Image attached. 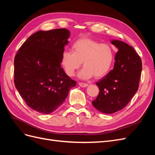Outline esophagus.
Returning a JSON list of instances; mask_svg holds the SVG:
<instances>
[{"label":"esophagus","instance_id":"esophagus-1","mask_svg":"<svg viewBox=\"0 0 155 155\" xmlns=\"http://www.w3.org/2000/svg\"><path fill=\"white\" fill-rule=\"evenodd\" d=\"M79 85L81 87H87L88 86V84L84 83H79Z\"/></svg>","mask_w":155,"mask_h":155}]
</instances>
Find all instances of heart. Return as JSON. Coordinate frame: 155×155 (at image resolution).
<instances>
[{"label":"heart","instance_id":"b5f03b06","mask_svg":"<svg viewBox=\"0 0 155 155\" xmlns=\"http://www.w3.org/2000/svg\"><path fill=\"white\" fill-rule=\"evenodd\" d=\"M114 60V51L107 44L100 43L86 37L77 39L72 45V51H64L61 63L69 76L84 67L78 74L79 78L88 79L94 76L96 78L104 76L109 72Z\"/></svg>","mask_w":155,"mask_h":155}]
</instances>
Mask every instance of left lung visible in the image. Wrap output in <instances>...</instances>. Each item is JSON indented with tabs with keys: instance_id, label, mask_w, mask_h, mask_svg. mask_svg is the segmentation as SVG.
<instances>
[{
	"instance_id": "1",
	"label": "left lung",
	"mask_w": 155,
	"mask_h": 155,
	"mask_svg": "<svg viewBox=\"0 0 155 155\" xmlns=\"http://www.w3.org/2000/svg\"><path fill=\"white\" fill-rule=\"evenodd\" d=\"M111 44L118 50L114 68L96 83L100 92L92 101L105 114L114 113L128 104L138 91L142 69V60L132 46L118 40L111 41Z\"/></svg>"
}]
</instances>
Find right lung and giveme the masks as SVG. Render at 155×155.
<instances>
[{
    "label": "right lung",
    "mask_w": 155,
    "mask_h": 155,
    "mask_svg": "<svg viewBox=\"0 0 155 155\" xmlns=\"http://www.w3.org/2000/svg\"><path fill=\"white\" fill-rule=\"evenodd\" d=\"M70 31L65 28L39 31L30 36L14 59V83L26 104L41 114L61 105L76 82L61 66Z\"/></svg>",
    "instance_id": "add662e5"
}]
</instances>
